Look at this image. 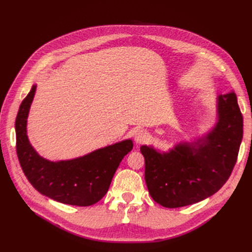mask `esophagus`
<instances>
[{
    "label": "esophagus",
    "mask_w": 252,
    "mask_h": 252,
    "mask_svg": "<svg viewBox=\"0 0 252 252\" xmlns=\"http://www.w3.org/2000/svg\"><path fill=\"white\" fill-rule=\"evenodd\" d=\"M147 140H148V134H147V132H145L143 130H140L134 134V142L136 144H143Z\"/></svg>",
    "instance_id": "obj_1"
}]
</instances>
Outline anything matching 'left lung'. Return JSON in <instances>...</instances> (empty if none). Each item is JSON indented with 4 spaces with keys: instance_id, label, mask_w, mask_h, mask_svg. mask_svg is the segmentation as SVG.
<instances>
[{
    "instance_id": "left-lung-1",
    "label": "left lung",
    "mask_w": 252,
    "mask_h": 252,
    "mask_svg": "<svg viewBox=\"0 0 252 252\" xmlns=\"http://www.w3.org/2000/svg\"><path fill=\"white\" fill-rule=\"evenodd\" d=\"M243 117L234 93L217 96V121L207 131L162 151L142 145L145 181L157 203L178 208L201 202L222 188L235 165Z\"/></svg>"
}]
</instances>
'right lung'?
Listing matches in <instances>:
<instances>
[{"instance_id": "right-lung-1", "label": "right lung", "mask_w": 252, "mask_h": 252, "mask_svg": "<svg viewBox=\"0 0 252 252\" xmlns=\"http://www.w3.org/2000/svg\"><path fill=\"white\" fill-rule=\"evenodd\" d=\"M35 90L34 84L16 119L17 154L23 172L30 184L49 199L73 206L95 204L108 191L121 161L133 147L132 140L126 139L69 159L55 162L41 157L27 135V119Z\"/></svg>"}]
</instances>
